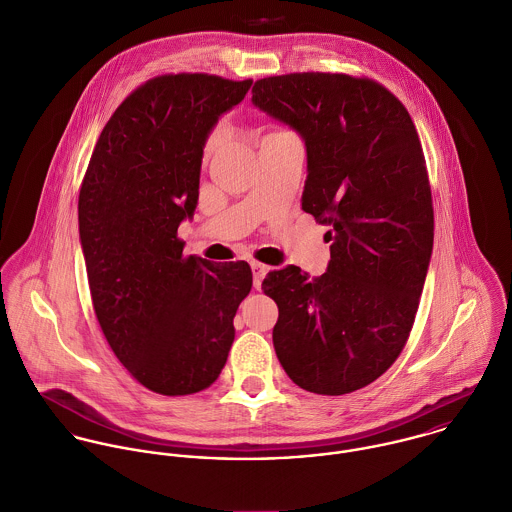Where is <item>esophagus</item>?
Here are the masks:
<instances>
[{"label": "esophagus", "instance_id": "1", "mask_svg": "<svg viewBox=\"0 0 512 512\" xmlns=\"http://www.w3.org/2000/svg\"><path fill=\"white\" fill-rule=\"evenodd\" d=\"M251 271H253V285H255V289H261V283H263L265 275L269 273V267L263 265V263L253 261V263H251Z\"/></svg>", "mask_w": 512, "mask_h": 512}]
</instances>
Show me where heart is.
Segmentation results:
<instances>
[{
  "instance_id": "1",
  "label": "heart",
  "mask_w": 512,
  "mask_h": 512,
  "mask_svg": "<svg viewBox=\"0 0 512 512\" xmlns=\"http://www.w3.org/2000/svg\"><path fill=\"white\" fill-rule=\"evenodd\" d=\"M219 138H221V126H215L211 132H209V136H207V140H205V152H209V150H213L215 146H217V142H219Z\"/></svg>"
}]
</instances>
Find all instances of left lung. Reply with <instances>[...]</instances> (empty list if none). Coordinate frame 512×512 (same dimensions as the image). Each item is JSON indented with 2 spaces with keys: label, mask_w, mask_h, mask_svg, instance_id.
Here are the masks:
<instances>
[{
  "label": "left lung",
  "mask_w": 512,
  "mask_h": 512,
  "mask_svg": "<svg viewBox=\"0 0 512 512\" xmlns=\"http://www.w3.org/2000/svg\"><path fill=\"white\" fill-rule=\"evenodd\" d=\"M251 93L305 140L303 209L332 241L324 275L289 265L265 277L275 352L303 390L350 394L396 362L419 307L433 249L421 142L406 106L366 77L291 73Z\"/></svg>",
  "instance_id": "8db88e82"
}]
</instances>
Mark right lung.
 Instances as JSON below:
<instances>
[{"instance_id": "obj_1", "label": "right lung", "mask_w": 512, "mask_h": 512, "mask_svg": "<svg viewBox=\"0 0 512 512\" xmlns=\"http://www.w3.org/2000/svg\"><path fill=\"white\" fill-rule=\"evenodd\" d=\"M207 73L132 91L97 140L79 192V235L104 338L144 388L188 396L221 374L233 316L253 285L245 261L186 257L211 128L251 87Z\"/></svg>"}]
</instances>
